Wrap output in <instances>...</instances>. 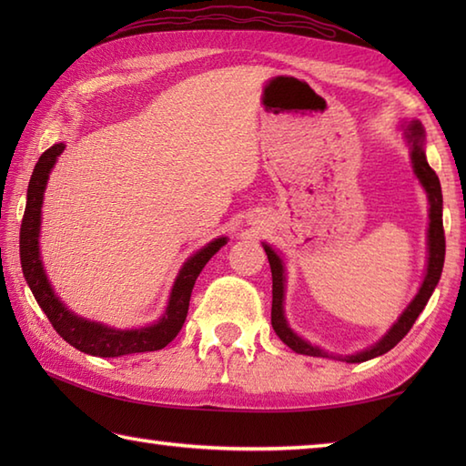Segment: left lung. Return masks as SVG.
Listing matches in <instances>:
<instances>
[{
  "mask_svg": "<svg viewBox=\"0 0 466 466\" xmlns=\"http://www.w3.org/2000/svg\"><path fill=\"white\" fill-rule=\"evenodd\" d=\"M400 130L404 140L409 144L410 150V164H412V172L419 177L420 186L424 187L429 198V228H427V270H424V279L420 282L419 292L414 294V299L409 302L407 309L400 312V316L389 330L382 334V339L376 340L369 349H364L360 352L354 354H334V352H326L320 346H316L309 340H304L302 336L296 334L289 319L284 314V292H286V264L282 260V256L276 252L270 244L262 242L266 256H268L270 262V270H272V329L279 334V339L290 346L294 352L306 354V356H320V359H334V360H344V362H364L376 359L384 352H389L394 349L407 332L412 329L414 320L419 319V314L424 310L429 299L432 296L434 289L441 280L442 274V266H444V230H442V190H441V182L439 176L434 174L432 167L427 162V154H424V127L419 120L412 122H402Z\"/></svg>",
  "mask_w": 466,
  "mask_h": 466,
  "instance_id": "left-lung-1",
  "label": "left lung"
}]
</instances>
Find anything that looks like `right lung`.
I'll return each mask as SVG.
<instances>
[{"label":"right lung","mask_w":466,"mask_h":466,"mask_svg":"<svg viewBox=\"0 0 466 466\" xmlns=\"http://www.w3.org/2000/svg\"><path fill=\"white\" fill-rule=\"evenodd\" d=\"M64 147L66 144L59 142L47 147L39 156L32 180H29L27 186V204L22 220V230H19V258H22V270L29 290L35 296L39 309L46 312L56 332L77 350L92 356H102V359H117V356L126 354L160 350L166 344H170L177 332L182 330L196 279L200 276L206 262L222 248L228 238L226 236L214 238L182 264V268L172 284L170 299H167L164 314L152 324L140 326V329H114V326H107L97 320H87L84 316L72 312L54 292L44 270L42 254H39V228H42L44 192L49 174H52Z\"/></svg>","instance_id":"add662e5"}]
</instances>
